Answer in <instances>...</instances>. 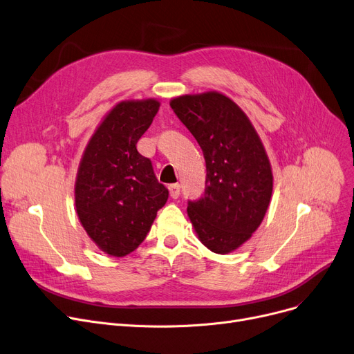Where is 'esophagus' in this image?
I'll use <instances>...</instances> for the list:
<instances>
[{"instance_id": "1", "label": "esophagus", "mask_w": 354, "mask_h": 354, "mask_svg": "<svg viewBox=\"0 0 354 354\" xmlns=\"http://www.w3.org/2000/svg\"><path fill=\"white\" fill-rule=\"evenodd\" d=\"M169 190H170V196L173 198H178L180 197V184H170L169 185Z\"/></svg>"}]
</instances>
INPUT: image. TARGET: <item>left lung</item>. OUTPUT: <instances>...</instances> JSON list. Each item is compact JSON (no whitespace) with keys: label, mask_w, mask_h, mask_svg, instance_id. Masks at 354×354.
Returning a JSON list of instances; mask_svg holds the SVG:
<instances>
[{"label":"left lung","mask_w":354,"mask_h":354,"mask_svg":"<svg viewBox=\"0 0 354 354\" xmlns=\"http://www.w3.org/2000/svg\"><path fill=\"white\" fill-rule=\"evenodd\" d=\"M170 106L194 136L205 160V190L187 213L200 241L225 254L252 237L264 218L273 174L250 120L234 101L210 91L181 95Z\"/></svg>","instance_id":"1"}]
</instances>
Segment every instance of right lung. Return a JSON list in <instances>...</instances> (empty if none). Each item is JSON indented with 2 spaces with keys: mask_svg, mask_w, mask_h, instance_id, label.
<instances>
[{
  "mask_svg": "<svg viewBox=\"0 0 354 354\" xmlns=\"http://www.w3.org/2000/svg\"><path fill=\"white\" fill-rule=\"evenodd\" d=\"M158 107L151 98L117 104L93 134L80 162L77 214L87 234L110 256L134 252L169 198L151 160L137 151V141L151 126Z\"/></svg>",
  "mask_w": 354,
  "mask_h": 354,
  "instance_id": "add662e5",
  "label": "right lung"
}]
</instances>
